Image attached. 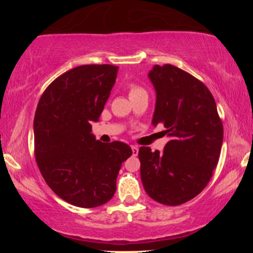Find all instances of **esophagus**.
Returning <instances> with one entry per match:
<instances>
[{
	"mask_svg": "<svg viewBox=\"0 0 253 253\" xmlns=\"http://www.w3.org/2000/svg\"><path fill=\"white\" fill-rule=\"evenodd\" d=\"M131 150H132L133 157H136V155L138 154V151H139V148H138V146H134V145H132V146H131Z\"/></svg>",
	"mask_w": 253,
	"mask_h": 253,
	"instance_id": "obj_1",
	"label": "esophagus"
}]
</instances>
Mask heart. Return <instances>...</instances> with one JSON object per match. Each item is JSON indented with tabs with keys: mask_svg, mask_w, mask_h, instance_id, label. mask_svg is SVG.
I'll return each mask as SVG.
<instances>
[{
	"mask_svg": "<svg viewBox=\"0 0 253 253\" xmlns=\"http://www.w3.org/2000/svg\"><path fill=\"white\" fill-rule=\"evenodd\" d=\"M141 92H145V91H144V88L140 87V86L134 85V84L130 85V89H129V94H130V96L136 95V94H138V93H141Z\"/></svg>",
	"mask_w": 253,
	"mask_h": 253,
	"instance_id": "b5f03b06",
	"label": "heart"
}]
</instances>
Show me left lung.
Here are the masks:
<instances>
[{"instance_id": "8db88e82", "label": "left lung", "mask_w": 253, "mask_h": 253, "mask_svg": "<svg viewBox=\"0 0 253 253\" xmlns=\"http://www.w3.org/2000/svg\"><path fill=\"white\" fill-rule=\"evenodd\" d=\"M157 92L153 126L164 124L170 140L164 152L140 147V177L155 202L177 206L198 196L219 161L223 126L212 93L199 79L171 64L148 74Z\"/></svg>"}]
</instances>
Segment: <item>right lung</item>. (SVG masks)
Returning a JSON list of instances; mask_svg holds the SVG:
<instances>
[{
	"mask_svg": "<svg viewBox=\"0 0 253 253\" xmlns=\"http://www.w3.org/2000/svg\"><path fill=\"white\" fill-rule=\"evenodd\" d=\"M112 64L74 68L44 89L34 115V155L48 186L71 205H103L116 191L121 165L131 157L129 145L105 144L91 133L115 84Z\"/></svg>",
	"mask_w": 253,
	"mask_h": 253,
	"instance_id": "1",
	"label": "right lung"
}]
</instances>
